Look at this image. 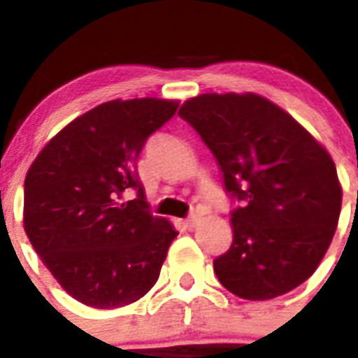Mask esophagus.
Returning <instances> with one entry per match:
<instances>
[{
    "label": "esophagus",
    "instance_id": "obj_1",
    "mask_svg": "<svg viewBox=\"0 0 358 358\" xmlns=\"http://www.w3.org/2000/svg\"><path fill=\"white\" fill-rule=\"evenodd\" d=\"M197 222H199V217H195V215H194V217L186 218V220L182 224H185L186 229H194V227L197 226Z\"/></svg>",
    "mask_w": 358,
    "mask_h": 358
}]
</instances>
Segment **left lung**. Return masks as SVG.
Listing matches in <instances>:
<instances>
[{"label":"left lung","instance_id":"1","mask_svg":"<svg viewBox=\"0 0 358 358\" xmlns=\"http://www.w3.org/2000/svg\"><path fill=\"white\" fill-rule=\"evenodd\" d=\"M179 116L213 152L231 211L233 243L213 262L231 294L265 301L308 280L327 255L343 202L328 150L292 116L255 93H204Z\"/></svg>","mask_w":358,"mask_h":358}]
</instances>
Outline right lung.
<instances>
[{"instance_id":"obj_1","label":"right lung","mask_w":358,"mask_h":358,"mask_svg":"<svg viewBox=\"0 0 358 358\" xmlns=\"http://www.w3.org/2000/svg\"><path fill=\"white\" fill-rule=\"evenodd\" d=\"M177 107L163 98L100 103L57 132L28 169L27 236L59 285L84 305H131L159 278L177 231L148 211L136 163ZM127 189L138 197L125 201Z\"/></svg>"}]
</instances>
